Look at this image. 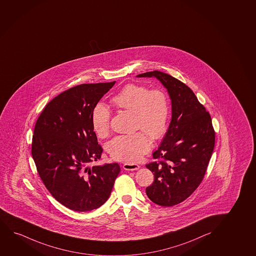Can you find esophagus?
Listing matches in <instances>:
<instances>
[{"instance_id": "obj_1", "label": "esophagus", "mask_w": 256, "mask_h": 256, "mask_svg": "<svg viewBox=\"0 0 256 256\" xmlns=\"http://www.w3.org/2000/svg\"><path fill=\"white\" fill-rule=\"evenodd\" d=\"M123 168L126 170H136L140 168V166L136 164H124L123 165Z\"/></svg>"}]
</instances>
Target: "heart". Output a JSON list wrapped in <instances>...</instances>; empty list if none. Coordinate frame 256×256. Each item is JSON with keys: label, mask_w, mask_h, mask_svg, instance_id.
<instances>
[{"label": "heart", "mask_w": 256, "mask_h": 256, "mask_svg": "<svg viewBox=\"0 0 256 256\" xmlns=\"http://www.w3.org/2000/svg\"><path fill=\"white\" fill-rule=\"evenodd\" d=\"M112 103L118 109L132 112L135 129L141 130L115 136L108 142L107 150L115 160L136 162L149 152L147 136L156 140L164 134L170 109L168 94L161 88L150 89L142 84H128L112 97ZM92 126L100 138H106L110 133V112L103 104L94 106Z\"/></svg>", "instance_id": "heart-1"}]
</instances>
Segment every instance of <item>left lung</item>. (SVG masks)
I'll use <instances>...</instances> for the list:
<instances>
[{"mask_svg":"<svg viewBox=\"0 0 256 256\" xmlns=\"http://www.w3.org/2000/svg\"><path fill=\"white\" fill-rule=\"evenodd\" d=\"M138 77H156L172 98V118L155 161L146 164L154 182L146 194L154 204L170 207L184 201L201 184L216 141L210 114L187 84L160 71Z\"/></svg>","mask_w":256,"mask_h":256,"instance_id":"left-lung-1","label":"left lung"}]
</instances>
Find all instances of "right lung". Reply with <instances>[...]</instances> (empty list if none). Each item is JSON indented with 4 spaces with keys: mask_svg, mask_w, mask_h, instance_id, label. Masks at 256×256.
Masks as SVG:
<instances>
[{
    "mask_svg": "<svg viewBox=\"0 0 256 256\" xmlns=\"http://www.w3.org/2000/svg\"><path fill=\"white\" fill-rule=\"evenodd\" d=\"M115 82L69 88L52 98L36 121L32 156L37 172L52 196L72 210L100 207L120 173L116 162L88 167L103 152L92 126V110Z\"/></svg>",
    "mask_w": 256,
    "mask_h": 256,
    "instance_id": "right-lung-1",
    "label": "right lung"
}]
</instances>
